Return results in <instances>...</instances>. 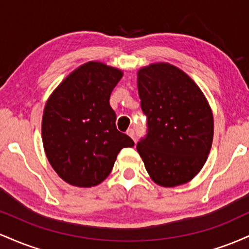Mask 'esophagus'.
<instances>
[{
  "label": "esophagus",
  "instance_id": "obj_1",
  "mask_svg": "<svg viewBox=\"0 0 249 249\" xmlns=\"http://www.w3.org/2000/svg\"><path fill=\"white\" fill-rule=\"evenodd\" d=\"M127 134H128V136H130L131 137V138H132L133 139V142H136V133H134V131L132 130V128H128V130H127V132H126Z\"/></svg>",
  "mask_w": 249,
  "mask_h": 249
}]
</instances>
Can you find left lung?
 <instances>
[{
	"label": "left lung",
	"mask_w": 249,
	"mask_h": 249,
	"mask_svg": "<svg viewBox=\"0 0 249 249\" xmlns=\"http://www.w3.org/2000/svg\"><path fill=\"white\" fill-rule=\"evenodd\" d=\"M137 76L148 127L137 151L159 186L186 184L200 172L212 147L210 104L196 82L170 63L141 68Z\"/></svg>",
	"instance_id": "8db88e82"
}]
</instances>
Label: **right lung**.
<instances>
[{
    "mask_svg": "<svg viewBox=\"0 0 249 249\" xmlns=\"http://www.w3.org/2000/svg\"><path fill=\"white\" fill-rule=\"evenodd\" d=\"M123 71L88 62L63 79L48 98L42 141L55 172L68 184L91 187L112 171L117 154L134 142L116 127L110 96Z\"/></svg>",
    "mask_w": 249,
    "mask_h": 249,
    "instance_id": "1",
    "label": "right lung"
}]
</instances>
